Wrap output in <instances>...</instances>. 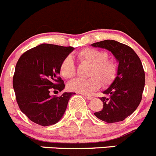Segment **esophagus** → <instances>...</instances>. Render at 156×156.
Segmentation results:
<instances>
[{"label":"esophagus","mask_w":156,"mask_h":156,"mask_svg":"<svg viewBox=\"0 0 156 156\" xmlns=\"http://www.w3.org/2000/svg\"><path fill=\"white\" fill-rule=\"evenodd\" d=\"M83 96H84V97H86V98L87 99V100H92L94 97H92V96H90V95H87V94H83Z\"/></svg>","instance_id":"34e87169"}]
</instances>
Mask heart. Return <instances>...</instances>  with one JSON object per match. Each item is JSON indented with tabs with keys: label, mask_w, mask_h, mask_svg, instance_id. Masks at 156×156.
<instances>
[{
	"label": "heart",
	"mask_w": 156,
	"mask_h": 156,
	"mask_svg": "<svg viewBox=\"0 0 156 156\" xmlns=\"http://www.w3.org/2000/svg\"><path fill=\"white\" fill-rule=\"evenodd\" d=\"M78 60L90 65L87 79L75 78L68 84L69 90L81 94H89L98 89L101 85L112 84L118 75L119 67L116 62L108 59L106 50L95 48H85L77 53ZM59 73L66 79L73 78L76 73V66L72 56L64 58L59 66Z\"/></svg>",
	"instance_id": "1"
}]
</instances>
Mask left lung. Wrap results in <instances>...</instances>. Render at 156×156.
<instances>
[{"label": "left lung", "instance_id": "left-lung-1", "mask_svg": "<svg viewBox=\"0 0 156 156\" xmlns=\"http://www.w3.org/2000/svg\"><path fill=\"white\" fill-rule=\"evenodd\" d=\"M93 47L109 50L119 61V71L112 85L103 91L101 111L94 113L100 120L115 123L125 120L136 110L142 100L145 72L140 59L129 46L114 40L92 44Z\"/></svg>", "mask_w": 156, "mask_h": 156}]
</instances>
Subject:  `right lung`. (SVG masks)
I'll use <instances>...</instances> for the list:
<instances>
[{
    "label": "right lung",
    "instance_id": "add662e5",
    "mask_svg": "<svg viewBox=\"0 0 156 156\" xmlns=\"http://www.w3.org/2000/svg\"><path fill=\"white\" fill-rule=\"evenodd\" d=\"M74 50L42 44L25 52L20 57L12 78V87L20 110L34 123L41 126L56 124L63 115L73 93L59 96L65 87L59 76V66Z\"/></svg>",
    "mask_w": 156,
    "mask_h": 156
}]
</instances>
